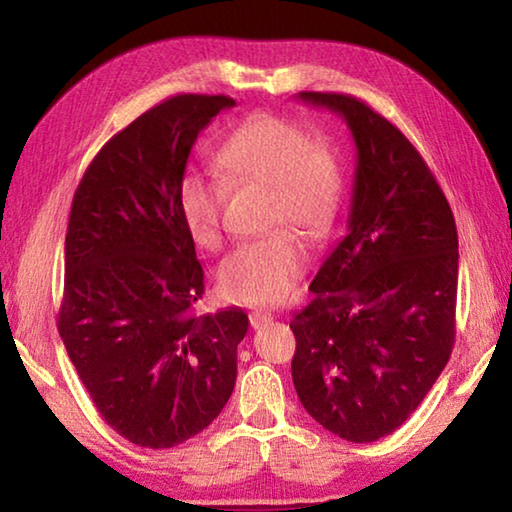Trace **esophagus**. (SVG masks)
<instances>
[{
	"label": "esophagus",
	"instance_id": "34e87169",
	"mask_svg": "<svg viewBox=\"0 0 512 512\" xmlns=\"http://www.w3.org/2000/svg\"><path fill=\"white\" fill-rule=\"evenodd\" d=\"M248 318H250V325H253L255 329L264 327V325H268V323H271V320H273V316L268 314V311H262V309H259V311H250Z\"/></svg>",
	"mask_w": 512,
	"mask_h": 512
}]
</instances>
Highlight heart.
Wrapping results in <instances>:
<instances>
[{
	"instance_id": "1",
	"label": "heart",
	"mask_w": 512,
	"mask_h": 512,
	"mask_svg": "<svg viewBox=\"0 0 512 512\" xmlns=\"http://www.w3.org/2000/svg\"><path fill=\"white\" fill-rule=\"evenodd\" d=\"M216 162L232 185L271 189L266 228L289 223L314 244L332 235L345 192L341 162L296 121L277 115L246 119L225 137ZM223 196V183L210 173L187 169L180 176V216L196 244L221 246ZM307 262L296 232L277 228L232 250L219 266V284L235 302L277 305L289 298Z\"/></svg>"
}]
</instances>
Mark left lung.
Wrapping results in <instances>:
<instances>
[{"instance_id": "obj_1", "label": "left lung", "mask_w": 512, "mask_h": 512, "mask_svg": "<svg viewBox=\"0 0 512 512\" xmlns=\"http://www.w3.org/2000/svg\"><path fill=\"white\" fill-rule=\"evenodd\" d=\"M339 112L357 144L348 235L291 320L293 386L318 424L350 443L402 427L447 366L456 336L452 207L400 128L357 97L300 92Z\"/></svg>"}]
</instances>
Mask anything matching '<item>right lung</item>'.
Listing matches in <instances>:
<instances>
[{"label": "right lung", "instance_id": "obj_1", "mask_svg": "<svg viewBox=\"0 0 512 512\" xmlns=\"http://www.w3.org/2000/svg\"><path fill=\"white\" fill-rule=\"evenodd\" d=\"M225 94H176L103 144L76 187L58 332L94 406L133 445L201 433L237 379L248 316H196L205 275L180 216L178 183Z\"/></svg>", "mask_w": 512, "mask_h": 512}]
</instances>
